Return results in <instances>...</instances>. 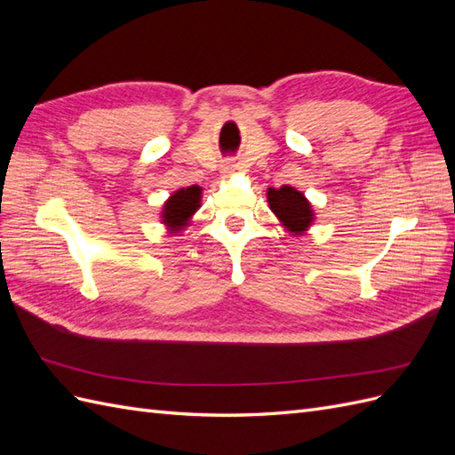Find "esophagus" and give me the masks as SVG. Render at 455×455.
<instances>
[{"mask_svg":"<svg viewBox=\"0 0 455 455\" xmlns=\"http://www.w3.org/2000/svg\"><path fill=\"white\" fill-rule=\"evenodd\" d=\"M235 169H237V164H235V163H231V161H228V163L224 164V167H222V174H224V176H229V174L235 172Z\"/></svg>","mask_w":455,"mask_h":455,"instance_id":"esophagus-1","label":"esophagus"}]
</instances>
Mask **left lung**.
<instances>
[{
  "label": "left lung",
  "instance_id": "obj_1",
  "mask_svg": "<svg viewBox=\"0 0 455 455\" xmlns=\"http://www.w3.org/2000/svg\"><path fill=\"white\" fill-rule=\"evenodd\" d=\"M267 203L271 212L279 218V222L292 233V235H304L313 224L315 212L306 196L292 186L269 188Z\"/></svg>",
  "mask_w": 455,
  "mask_h": 455
}]
</instances>
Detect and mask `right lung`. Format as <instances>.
<instances>
[{
	"instance_id": "add662e5",
	"label": "right lung",
	"mask_w": 455,
	"mask_h": 455,
	"mask_svg": "<svg viewBox=\"0 0 455 455\" xmlns=\"http://www.w3.org/2000/svg\"><path fill=\"white\" fill-rule=\"evenodd\" d=\"M201 191L203 189L199 186L182 188L174 191L167 199V203L163 204L161 220L171 233H178L189 224L191 216H194L201 206Z\"/></svg>"
}]
</instances>
